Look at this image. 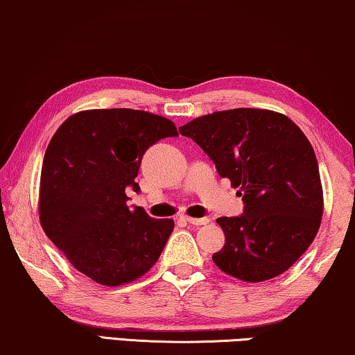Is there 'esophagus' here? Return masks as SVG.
<instances>
[{"label": "esophagus", "instance_id": "obj_1", "mask_svg": "<svg viewBox=\"0 0 355 355\" xmlns=\"http://www.w3.org/2000/svg\"><path fill=\"white\" fill-rule=\"evenodd\" d=\"M184 220H187L188 223H191V225H207L209 222H211V218L209 217H202V218H194V217H184Z\"/></svg>", "mask_w": 355, "mask_h": 355}]
</instances>
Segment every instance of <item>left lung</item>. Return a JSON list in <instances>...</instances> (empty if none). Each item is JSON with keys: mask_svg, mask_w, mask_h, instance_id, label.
Returning <instances> with one entry per match:
<instances>
[{"mask_svg": "<svg viewBox=\"0 0 355 355\" xmlns=\"http://www.w3.org/2000/svg\"><path fill=\"white\" fill-rule=\"evenodd\" d=\"M232 180L243 198L238 217H220L225 246L216 266L243 282H266L286 272L311 246L320 227L323 193L312 144L293 121L263 109H232L180 127Z\"/></svg>", "mask_w": 355, "mask_h": 355, "instance_id": "1", "label": "left lung"}]
</instances>
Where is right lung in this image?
<instances>
[{
	"mask_svg": "<svg viewBox=\"0 0 355 355\" xmlns=\"http://www.w3.org/2000/svg\"><path fill=\"white\" fill-rule=\"evenodd\" d=\"M178 137L168 119L133 109L71 116L48 144L40 183V220L48 238L83 275L106 286L133 282L157 262L172 218L127 206L144 153Z\"/></svg>",
	"mask_w": 355,
	"mask_h": 355,
	"instance_id": "1",
	"label": "right lung"
}]
</instances>
